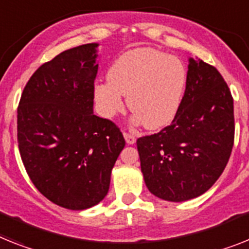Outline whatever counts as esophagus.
<instances>
[{
  "label": "esophagus",
  "instance_id": "34e87169",
  "mask_svg": "<svg viewBox=\"0 0 249 249\" xmlns=\"http://www.w3.org/2000/svg\"><path fill=\"white\" fill-rule=\"evenodd\" d=\"M124 138H125V142H126V144H134L135 141H137V138L134 137L133 134H129V133H124Z\"/></svg>",
  "mask_w": 249,
  "mask_h": 249
}]
</instances>
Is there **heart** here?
I'll return each instance as SVG.
<instances>
[{
	"mask_svg": "<svg viewBox=\"0 0 249 249\" xmlns=\"http://www.w3.org/2000/svg\"><path fill=\"white\" fill-rule=\"evenodd\" d=\"M186 79V68L178 58L153 48H137L115 60L107 82L97 83L93 96L100 114L107 119L124 110L123 96L128 97L133 123L157 130L176 118Z\"/></svg>",
	"mask_w": 249,
	"mask_h": 249,
	"instance_id": "heart-1",
	"label": "heart"
}]
</instances>
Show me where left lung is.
I'll use <instances>...</instances> for the list:
<instances>
[{
	"mask_svg": "<svg viewBox=\"0 0 249 249\" xmlns=\"http://www.w3.org/2000/svg\"><path fill=\"white\" fill-rule=\"evenodd\" d=\"M234 143L233 97L215 67L189 59L185 95L171 125L137 141L144 182L153 195L181 202L208 191Z\"/></svg>",
	"mask_w": 249,
	"mask_h": 249,
	"instance_id": "1",
	"label": "left lung"
}]
</instances>
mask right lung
<instances>
[{
  "label": "right lung",
  "instance_id": "add662e5",
  "mask_svg": "<svg viewBox=\"0 0 249 249\" xmlns=\"http://www.w3.org/2000/svg\"><path fill=\"white\" fill-rule=\"evenodd\" d=\"M97 43L64 50L35 71L18 107V143L40 194L70 210L97 205L125 147L120 129L93 114Z\"/></svg>",
  "mask_w": 249,
  "mask_h": 249
}]
</instances>
